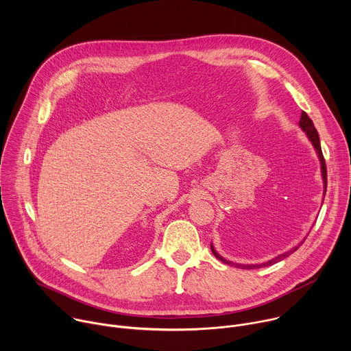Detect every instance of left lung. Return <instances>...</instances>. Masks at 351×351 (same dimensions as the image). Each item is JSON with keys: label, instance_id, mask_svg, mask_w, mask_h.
<instances>
[{"label": "left lung", "instance_id": "8db88e82", "mask_svg": "<svg viewBox=\"0 0 351 351\" xmlns=\"http://www.w3.org/2000/svg\"><path fill=\"white\" fill-rule=\"evenodd\" d=\"M298 126L302 128V130L307 134V137L310 138L311 144L314 145L315 152H317V154H318V158H319V162H321V175H322V180H324V197H325V191H326V165H325V160H324V156H322L321 141H319L318 132H317V129H315L313 121L308 118V115H307L304 111L302 112V117H300ZM302 243H303V241H302ZM302 243H300V244H302ZM300 244L295 245V247H293L291 250H289V252H286V253H283V254H280V256H278V257H275V258H272V260H269V261H267V263H263V264H247V265L234 264V263H232V261L225 260L221 254H218V252L215 250V247L213 245V243H211V252H213V254H214L219 261H222V263H225V264H228V265H232V267H236V268H241V269H257V268L274 265V264H276V263H279V261L287 258L290 254H293V253L295 252V250L300 247Z\"/></svg>", "mask_w": 351, "mask_h": 351}]
</instances>
